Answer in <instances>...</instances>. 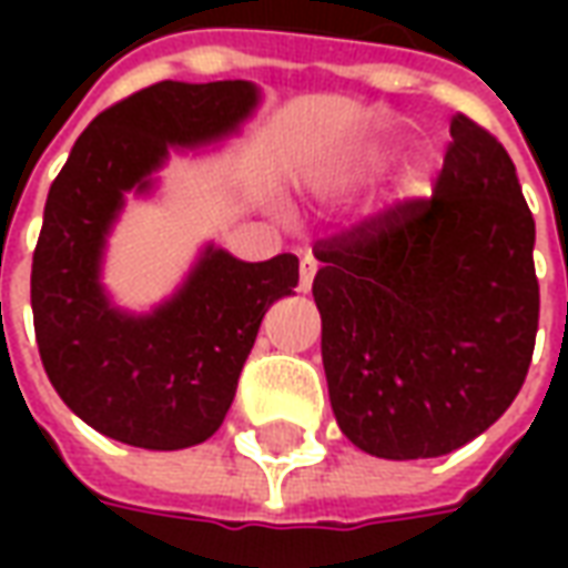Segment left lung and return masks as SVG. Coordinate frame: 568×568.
<instances>
[{
    "label": "left lung",
    "mask_w": 568,
    "mask_h": 568,
    "mask_svg": "<svg viewBox=\"0 0 568 568\" xmlns=\"http://www.w3.org/2000/svg\"><path fill=\"white\" fill-rule=\"evenodd\" d=\"M243 81H161L93 118L44 203L32 252V325L44 374L105 438L182 450L212 438L273 301L297 285L295 255L240 261L206 243L170 297L118 307L105 243L128 194L145 197L170 151L227 140L252 115Z\"/></svg>",
    "instance_id": "obj_1"
}]
</instances>
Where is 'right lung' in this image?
<instances>
[{
    "label": "right lung",
    "instance_id": "right-lung-1",
    "mask_svg": "<svg viewBox=\"0 0 568 568\" xmlns=\"http://www.w3.org/2000/svg\"><path fill=\"white\" fill-rule=\"evenodd\" d=\"M480 142L453 149L428 203L356 224L320 252L313 301L334 417L381 459L459 450L508 410L529 371L536 224L511 163Z\"/></svg>",
    "mask_w": 568,
    "mask_h": 568
}]
</instances>
